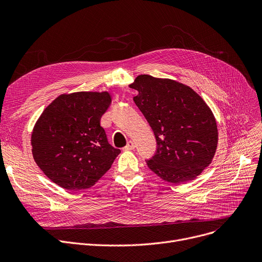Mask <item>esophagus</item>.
<instances>
[{"label": "esophagus", "mask_w": 262, "mask_h": 262, "mask_svg": "<svg viewBox=\"0 0 262 262\" xmlns=\"http://www.w3.org/2000/svg\"><path fill=\"white\" fill-rule=\"evenodd\" d=\"M135 143H134V141H128L127 142V144L125 145V147H124V149H126V150H129V149H134L135 148Z\"/></svg>", "instance_id": "esophagus-1"}]
</instances>
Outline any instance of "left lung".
Segmentation results:
<instances>
[{
  "instance_id": "8db88e82",
  "label": "left lung",
  "mask_w": 262,
  "mask_h": 262,
  "mask_svg": "<svg viewBox=\"0 0 262 262\" xmlns=\"http://www.w3.org/2000/svg\"><path fill=\"white\" fill-rule=\"evenodd\" d=\"M130 88L134 101L152 127L155 154L146 160L157 176L172 184L185 183L209 166L217 144L216 122L201 96L172 79L140 75Z\"/></svg>"
}]
</instances>
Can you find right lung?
Returning <instances> with one entry per match:
<instances>
[{"mask_svg":"<svg viewBox=\"0 0 262 262\" xmlns=\"http://www.w3.org/2000/svg\"><path fill=\"white\" fill-rule=\"evenodd\" d=\"M110 104L107 92H76L58 96L43 110L32 134L33 156L53 183L86 189L112 168L121 150L109 144L100 124Z\"/></svg>","mask_w":262,"mask_h":262,"instance_id":"right-lung-1","label":"right lung"}]
</instances>
